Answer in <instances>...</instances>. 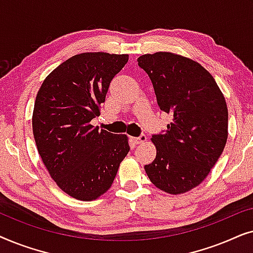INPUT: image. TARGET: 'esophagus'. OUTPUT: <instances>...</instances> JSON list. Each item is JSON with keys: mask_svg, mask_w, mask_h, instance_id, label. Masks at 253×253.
<instances>
[{"mask_svg": "<svg viewBox=\"0 0 253 253\" xmlns=\"http://www.w3.org/2000/svg\"><path fill=\"white\" fill-rule=\"evenodd\" d=\"M130 139H131V141H132L133 144L138 145V144H141V143H144V141L146 140V136H145V134H140L139 137H131Z\"/></svg>", "mask_w": 253, "mask_h": 253, "instance_id": "1", "label": "esophagus"}]
</instances>
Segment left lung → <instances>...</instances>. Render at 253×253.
<instances>
[{"instance_id":"8db88e82","label":"left lung","mask_w":253,"mask_h":253,"mask_svg":"<svg viewBox=\"0 0 253 253\" xmlns=\"http://www.w3.org/2000/svg\"><path fill=\"white\" fill-rule=\"evenodd\" d=\"M137 61L153 84L160 109L172 116L167 130L152 136L157 157L145 171L162 191L184 193L207 177L222 154L226 100L212 75L188 57L158 51Z\"/></svg>"}]
</instances>
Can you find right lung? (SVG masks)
I'll return each instance as SVG.
<instances>
[{
	"label": "right lung",
	"instance_id": "add662e5",
	"mask_svg": "<svg viewBox=\"0 0 253 253\" xmlns=\"http://www.w3.org/2000/svg\"><path fill=\"white\" fill-rule=\"evenodd\" d=\"M127 60L126 54L75 55L47 76L37 94L32 127L38 152L58 188L78 200L103 195L130 151L126 134L91 124Z\"/></svg>",
	"mask_w": 253,
	"mask_h": 253
}]
</instances>
